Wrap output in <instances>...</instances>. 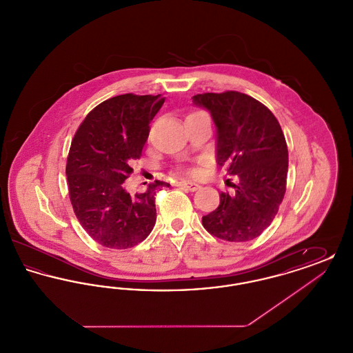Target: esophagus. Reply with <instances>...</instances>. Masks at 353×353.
Listing matches in <instances>:
<instances>
[{
    "label": "esophagus",
    "instance_id": "1",
    "mask_svg": "<svg viewBox=\"0 0 353 353\" xmlns=\"http://www.w3.org/2000/svg\"><path fill=\"white\" fill-rule=\"evenodd\" d=\"M177 186L183 188L185 190H189V192H194L200 188V185L196 184V183H190V181H180Z\"/></svg>",
    "mask_w": 353,
    "mask_h": 353
}]
</instances>
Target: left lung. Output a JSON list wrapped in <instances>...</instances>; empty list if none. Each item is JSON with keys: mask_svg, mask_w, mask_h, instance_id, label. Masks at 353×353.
<instances>
[{"mask_svg": "<svg viewBox=\"0 0 353 353\" xmlns=\"http://www.w3.org/2000/svg\"><path fill=\"white\" fill-rule=\"evenodd\" d=\"M192 99L216 124L217 165L239 179L234 196L219 193L217 209L202 217V225L219 239L252 241L269 228L285 197V134L269 108L246 94L206 92Z\"/></svg>", "mask_w": 353, "mask_h": 353, "instance_id": "left-lung-1", "label": "left lung"}]
</instances>
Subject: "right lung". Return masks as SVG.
Returning a JSON list of instances; mask_svg holds the SVG:
<instances>
[{"instance_id": "obj_1", "label": "right lung", "mask_w": 353, "mask_h": 353, "mask_svg": "<svg viewBox=\"0 0 353 353\" xmlns=\"http://www.w3.org/2000/svg\"><path fill=\"white\" fill-rule=\"evenodd\" d=\"M164 101L160 95L114 97L85 117L72 139L66 165L71 205L84 230L104 248H134L154 226L156 192L169 184L156 181L131 196L124 181Z\"/></svg>"}]
</instances>
